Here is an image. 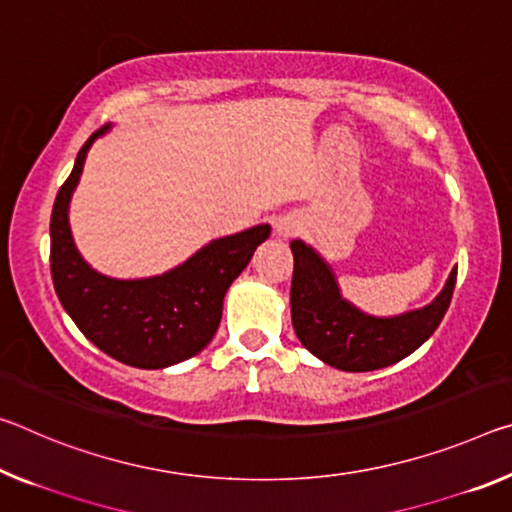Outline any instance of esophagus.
I'll return each instance as SVG.
<instances>
[{"mask_svg": "<svg viewBox=\"0 0 512 512\" xmlns=\"http://www.w3.org/2000/svg\"><path fill=\"white\" fill-rule=\"evenodd\" d=\"M296 232V225L289 221V218H282V221L278 223V234H282V237H291V234Z\"/></svg>", "mask_w": 512, "mask_h": 512, "instance_id": "1", "label": "esophagus"}]
</instances>
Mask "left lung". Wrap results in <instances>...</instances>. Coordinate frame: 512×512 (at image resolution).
<instances>
[{
  "mask_svg": "<svg viewBox=\"0 0 512 512\" xmlns=\"http://www.w3.org/2000/svg\"><path fill=\"white\" fill-rule=\"evenodd\" d=\"M291 323L307 351L342 371H376L408 358L440 326L449 310L458 269L433 303L401 316L378 319L342 298L330 266L314 248L291 241Z\"/></svg>",
  "mask_w": 512,
  "mask_h": 512,
  "instance_id": "8db88e82",
  "label": "left lung"
}]
</instances>
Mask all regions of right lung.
<instances>
[{
	"label": "right lung",
	"instance_id": "obj_1",
	"mask_svg": "<svg viewBox=\"0 0 512 512\" xmlns=\"http://www.w3.org/2000/svg\"><path fill=\"white\" fill-rule=\"evenodd\" d=\"M109 125L91 134L75 168L56 193L50 221V266L56 296L88 342L113 360L139 369H164L198 355L216 335L223 298L246 269L271 225L221 237L173 271L143 280H113L93 271L72 241L68 205L86 152Z\"/></svg>",
	"mask_w": 512,
	"mask_h": 512
}]
</instances>
